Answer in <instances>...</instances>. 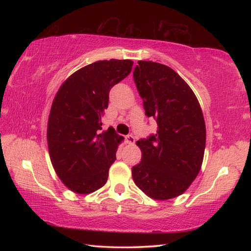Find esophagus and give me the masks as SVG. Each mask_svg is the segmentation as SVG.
I'll use <instances>...</instances> for the list:
<instances>
[{"instance_id": "obj_1", "label": "esophagus", "mask_w": 251, "mask_h": 251, "mask_svg": "<svg viewBox=\"0 0 251 251\" xmlns=\"http://www.w3.org/2000/svg\"><path fill=\"white\" fill-rule=\"evenodd\" d=\"M125 139H126V142L128 143V145H134L135 143V137L134 136H131V135H128V136H126L125 137Z\"/></svg>"}]
</instances>
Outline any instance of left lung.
I'll return each instance as SVG.
<instances>
[{
  "label": "left lung",
  "mask_w": 251,
  "mask_h": 251,
  "mask_svg": "<svg viewBox=\"0 0 251 251\" xmlns=\"http://www.w3.org/2000/svg\"><path fill=\"white\" fill-rule=\"evenodd\" d=\"M134 79L146 115L156 120L157 130L136 142L142 155L131 168L132 179L153 200L174 199L188 190L201 170L204 115L193 90L172 68L140 60Z\"/></svg>",
  "instance_id": "left-lung-1"
}]
</instances>
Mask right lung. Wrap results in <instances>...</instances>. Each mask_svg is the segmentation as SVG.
Masks as SVG:
<instances>
[{
	"label": "right lung",
	"mask_w": 251,
	"mask_h": 251,
	"mask_svg": "<svg viewBox=\"0 0 251 251\" xmlns=\"http://www.w3.org/2000/svg\"><path fill=\"white\" fill-rule=\"evenodd\" d=\"M132 65L129 59L90 63L71 74L52 101L47 123L50 157L58 177L74 193H93L108 180L124 138L112 128L101 131V120L110 89L128 75Z\"/></svg>",
	"instance_id": "1"
}]
</instances>
